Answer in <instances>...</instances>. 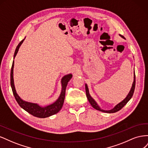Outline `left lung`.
I'll list each match as a JSON object with an SVG mask.
<instances>
[{
	"label": "left lung",
	"mask_w": 148,
	"mask_h": 148,
	"mask_svg": "<svg viewBox=\"0 0 148 148\" xmlns=\"http://www.w3.org/2000/svg\"><path fill=\"white\" fill-rule=\"evenodd\" d=\"M121 36V35H120ZM123 38H125L123 36H121ZM135 83H136V81H135V71H134V81H133V84H132V88L130 89V91L129 92L128 95H127V96L125 97V99L122 101L121 102H120L119 104H118L117 106H116L114 108H113L111 110H103V109H101L100 107H99V106H98L96 102L91 97V96H90V95H89V89H88V86L87 84H85V89H86V97L88 98V99L89 102V103H90L91 105L92 106V107H93V108H95V109L97 110H99V111H101V112H106V113H114V112H117L119 110H120L121 109L123 108V107H124L125 105H126L127 103L130 100L131 98L133 96V95L134 93V91H135Z\"/></svg>",
	"instance_id": "obj_1"
}]
</instances>
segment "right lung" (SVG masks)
Returning a JSON list of instances; mask_svg holds the SVG:
<instances>
[{"label":"right lung","instance_id":"right-lung-1","mask_svg":"<svg viewBox=\"0 0 148 148\" xmlns=\"http://www.w3.org/2000/svg\"><path fill=\"white\" fill-rule=\"evenodd\" d=\"M24 39L22 40V41L18 44V45L17 46L15 53H14V57L15 58L16 53L18 51V49L21 45V44L23 43ZM13 66H14V61H13L12 65V69H11V72H10V84L12 89L13 91V94L14 95V97L18 104L19 106L23 108L25 110L32 115L34 116V117H39V118H46L50 117V116L54 115L57 113L59 112L60 110L62 109V106H63V104L65 99V90H66V87L67 86V84L68 82L70 81V79L72 77V75L69 74L67 75L64 76V77L62 79V91L60 93V95L59 97L58 98V99L53 102V104L49 105L46 107H41L37 104H34V103H31L22 100L21 98L19 97V96L17 95V93L15 90V85H14V82H13Z\"/></svg>","mask_w":148,"mask_h":148}]
</instances>
